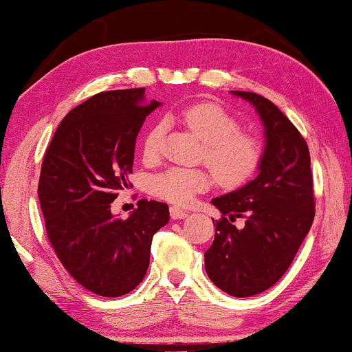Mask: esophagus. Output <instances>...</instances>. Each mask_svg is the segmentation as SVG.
I'll list each match as a JSON object with an SVG mask.
<instances>
[{
    "label": "esophagus",
    "mask_w": 352,
    "mask_h": 352,
    "mask_svg": "<svg viewBox=\"0 0 352 352\" xmlns=\"http://www.w3.org/2000/svg\"><path fill=\"white\" fill-rule=\"evenodd\" d=\"M188 216H189V214H188L186 211L180 210V208H177V206H172V208H170V217H172V220H180V219H186Z\"/></svg>",
    "instance_id": "obj_1"
}]
</instances>
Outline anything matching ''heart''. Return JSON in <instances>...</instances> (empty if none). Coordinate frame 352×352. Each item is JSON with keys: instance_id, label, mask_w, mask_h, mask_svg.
I'll return each instance as SVG.
<instances>
[{"instance_id": "b5f03b06", "label": "heart", "mask_w": 352, "mask_h": 352, "mask_svg": "<svg viewBox=\"0 0 352 352\" xmlns=\"http://www.w3.org/2000/svg\"><path fill=\"white\" fill-rule=\"evenodd\" d=\"M180 119L205 144V162L214 177L225 186H237L254 174L262 160V146L254 136L239 132L236 118L212 102H200L184 109ZM164 133L163 124H155L142 141L146 160L157 158ZM211 178L201 169L172 168L152 182L157 197L175 205H188L195 194L210 188Z\"/></svg>"}]
</instances>
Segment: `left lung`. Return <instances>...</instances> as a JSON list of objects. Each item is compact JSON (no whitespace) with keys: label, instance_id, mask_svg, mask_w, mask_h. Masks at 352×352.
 Instances as JSON below:
<instances>
[{"label":"left lung","instance_id":"1","mask_svg":"<svg viewBox=\"0 0 352 352\" xmlns=\"http://www.w3.org/2000/svg\"><path fill=\"white\" fill-rule=\"evenodd\" d=\"M254 107L264 126V151L253 180L211 200L222 212L205 253V270L225 294L258 295L279 281L311 230L315 199L305 138L269 99L231 91ZM243 217L246 223H232ZM214 222V220H212Z\"/></svg>","mask_w":352,"mask_h":352}]
</instances>
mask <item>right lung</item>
Returning <instances> with one entry per match:
<instances>
[{
    "instance_id": "1",
    "label": "right lung",
    "mask_w": 352,
    "mask_h": 352,
    "mask_svg": "<svg viewBox=\"0 0 352 352\" xmlns=\"http://www.w3.org/2000/svg\"><path fill=\"white\" fill-rule=\"evenodd\" d=\"M146 88L94 94L63 118L46 148L38 200L46 233L65 269L82 287L121 296L144 278L152 237L169 222V208L140 200L127 219L111 212L129 188L136 136L160 107Z\"/></svg>"
}]
</instances>
